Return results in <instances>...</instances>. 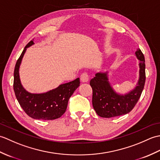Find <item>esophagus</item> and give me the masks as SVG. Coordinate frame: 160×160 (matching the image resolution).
<instances>
[{"label":"esophagus","mask_w":160,"mask_h":160,"mask_svg":"<svg viewBox=\"0 0 160 160\" xmlns=\"http://www.w3.org/2000/svg\"><path fill=\"white\" fill-rule=\"evenodd\" d=\"M80 80L82 82H88V81H89V75H88V73H86V72L82 73V74H81V76H80Z\"/></svg>","instance_id":"obj_1"}]
</instances>
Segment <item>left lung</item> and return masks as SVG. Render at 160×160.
Listing matches in <instances>:
<instances>
[{
    "label": "left lung",
    "mask_w": 160,
    "mask_h": 160,
    "mask_svg": "<svg viewBox=\"0 0 160 160\" xmlns=\"http://www.w3.org/2000/svg\"><path fill=\"white\" fill-rule=\"evenodd\" d=\"M135 55L140 60V78L138 86L128 93L119 95L115 93L108 82L107 73H97L91 80L93 107L99 116L109 118L127 114L140 99L146 80L145 59L140 49L135 52Z\"/></svg>",
    "instance_id": "obj_1"
}]
</instances>
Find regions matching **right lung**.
Here are the masks:
<instances>
[{"instance_id": "obj_1", "label": "right lung", "mask_w": 160, "mask_h": 160, "mask_svg": "<svg viewBox=\"0 0 160 160\" xmlns=\"http://www.w3.org/2000/svg\"><path fill=\"white\" fill-rule=\"evenodd\" d=\"M31 40L25 47L16 63L13 72V91L20 107L29 117L36 120H52L65 113L68 101L80 86V78L60 85L55 89L40 94L30 93L22 87L19 78V67L28 47L32 45Z\"/></svg>"}]
</instances>
